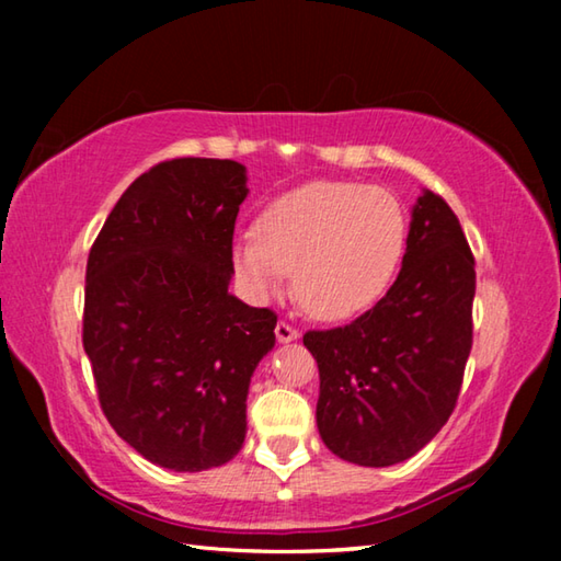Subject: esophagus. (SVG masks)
<instances>
[{
	"label": "esophagus",
	"mask_w": 561,
	"mask_h": 561,
	"mask_svg": "<svg viewBox=\"0 0 561 561\" xmlns=\"http://www.w3.org/2000/svg\"><path fill=\"white\" fill-rule=\"evenodd\" d=\"M274 334H277L279 344H289V341H297L299 339V331L294 329L291 324H287V321H279L277 329H274Z\"/></svg>",
	"instance_id": "1"
}]
</instances>
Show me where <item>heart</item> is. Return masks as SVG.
<instances>
[{"label":"heart","instance_id":"heart-1","mask_svg":"<svg viewBox=\"0 0 561 561\" xmlns=\"http://www.w3.org/2000/svg\"><path fill=\"white\" fill-rule=\"evenodd\" d=\"M403 250L405 215L391 193L314 180L264 207L257 232L234 237L232 264L254 299L277 297L294 270L304 309L344 321L383 297Z\"/></svg>","mask_w":561,"mask_h":561}]
</instances>
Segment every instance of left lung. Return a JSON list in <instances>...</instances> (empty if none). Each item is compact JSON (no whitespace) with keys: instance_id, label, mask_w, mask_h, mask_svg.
<instances>
[{"instance_id":"8db88e82","label":"left lung","mask_w":561,"mask_h":561,"mask_svg":"<svg viewBox=\"0 0 561 561\" xmlns=\"http://www.w3.org/2000/svg\"><path fill=\"white\" fill-rule=\"evenodd\" d=\"M474 260L458 217L431 190L411 207L401 272L348 327L309 331L327 448L388 468L425 448L458 401L472 348Z\"/></svg>"}]
</instances>
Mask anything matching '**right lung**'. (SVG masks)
<instances>
[{
	"label": "right lung",
	"instance_id": "1",
	"mask_svg": "<svg viewBox=\"0 0 561 561\" xmlns=\"http://www.w3.org/2000/svg\"><path fill=\"white\" fill-rule=\"evenodd\" d=\"M247 168L178 158L140 175L87 267L83 348L108 423L160 468L201 472L240 453L247 393L277 317L230 294Z\"/></svg>",
	"mask_w": 561,
	"mask_h": 561
}]
</instances>
